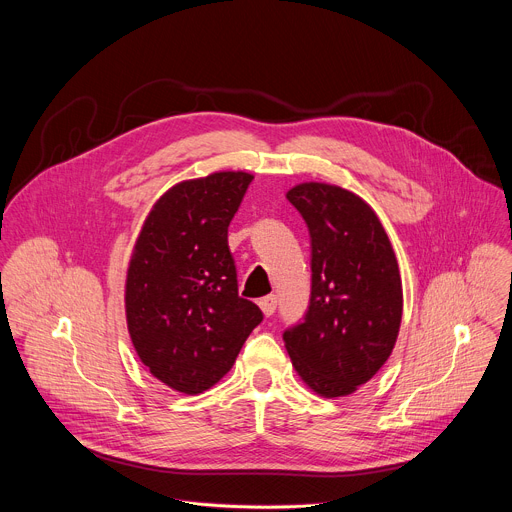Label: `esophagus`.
<instances>
[{"label":"esophagus","mask_w":512,"mask_h":512,"mask_svg":"<svg viewBox=\"0 0 512 512\" xmlns=\"http://www.w3.org/2000/svg\"><path fill=\"white\" fill-rule=\"evenodd\" d=\"M259 308H261V312H263L267 318L273 316V312H275V308H277V298H275V296H267V298L259 300Z\"/></svg>","instance_id":"esophagus-1"}]
</instances>
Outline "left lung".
I'll list each match as a JSON object with an SVG mask.
<instances>
[{
    "label": "left lung",
    "mask_w": 512,
    "mask_h": 512,
    "mask_svg": "<svg viewBox=\"0 0 512 512\" xmlns=\"http://www.w3.org/2000/svg\"><path fill=\"white\" fill-rule=\"evenodd\" d=\"M312 241V294L302 324L283 342L302 381L322 397H344L371 381L391 356L403 285L391 241L375 210L324 182L291 188Z\"/></svg>",
    "instance_id": "obj_1"
}]
</instances>
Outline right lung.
I'll use <instances>...</instances> for the list:
<instances>
[{
	"label": "right lung",
	"instance_id": "obj_1",
	"mask_svg": "<svg viewBox=\"0 0 512 512\" xmlns=\"http://www.w3.org/2000/svg\"><path fill=\"white\" fill-rule=\"evenodd\" d=\"M253 176L214 172L184 180L152 206L125 279V318L150 373L184 395L221 381L261 310L239 298L229 225Z\"/></svg>",
	"mask_w": 512,
	"mask_h": 512
}]
</instances>
